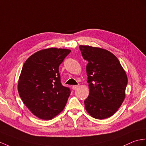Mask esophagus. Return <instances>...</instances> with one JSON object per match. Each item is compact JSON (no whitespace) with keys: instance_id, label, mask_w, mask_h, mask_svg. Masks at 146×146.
Here are the masks:
<instances>
[{"instance_id":"1","label":"esophagus","mask_w":146,"mask_h":146,"mask_svg":"<svg viewBox=\"0 0 146 146\" xmlns=\"http://www.w3.org/2000/svg\"><path fill=\"white\" fill-rule=\"evenodd\" d=\"M78 88V85H73L72 86V89L73 90H76Z\"/></svg>"}]
</instances>
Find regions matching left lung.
Instances as JSON below:
<instances>
[{"mask_svg":"<svg viewBox=\"0 0 146 146\" xmlns=\"http://www.w3.org/2000/svg\"><path fill=\"white\" fill-rule=\"evenodd\" d=\"M83 58L88 61L86 73L90 88L84 100L86 111L98 119L116 113L125 98L127 77L117 57L98 47L80 45Z\"/></svg>","mask_w":146,"mask_h":146,"instance_id":"left-lung-1","label":"left lung"}]
</instances>
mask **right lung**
I'll return each instance as SVG.
<instances>
[{
    "label": "right lung",
    "mask_w": 146,
    "mask_h": 146,
    "mask_svg": "<svg viewBox=\"0 0 146 146\" xmlns=\"http://www.w3.org/2000/svg\"><path fill=\"white\" fill-rule=\"evenodd\" d=\"M71 50L49 48L33 54L23 64L18 91L27 108L40 119L50 120L65 108L70 94L61 83L59 66Z\"/></svg>",
    "instance_id": "right-lung-1"
}]
</instances>
